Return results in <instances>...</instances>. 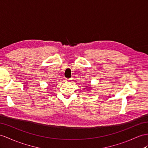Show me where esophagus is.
Here are the masks:
<instances>
[{
  "instance_id": "esophagus-1",
  "label": "esophagus",
  "mask_w": 148,
  "mask_h": 148,
  "mask_svg": "<svg viewBox=\"0 0 148 148\" xmlns=\"http://www.w3.org/2000/svg\"><path fill=\"white\" fill-rule=\"evenodd\" d=\"M71 80H72V79H71V78H70V79H66V82H71Z\"/></svg>"
}]
</instances>
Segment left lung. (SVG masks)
I'll use <instances>...</instances> for the list:
<instances>
[{"mask_svg": "<svg viewBox=\"0 0 148 148\" xmlns=\"http://www.w3.org/2000/svg\"><path fill=\"white\" fill-rule=\"evenodd\" d=\"M90 88H91V87L90 86H86V87L84 88V89H86L88 91V90H90Z\"/></svg>", "mask_w": 148, "mask_h": 148, "instance_id": "obj_1", "label": "left lung"}]
</instances>
